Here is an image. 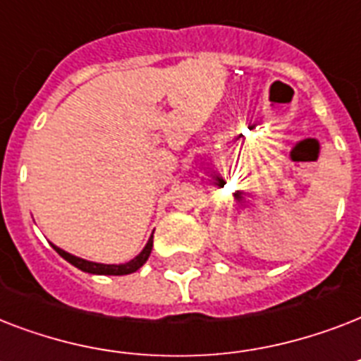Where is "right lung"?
<instances>
[{
  "mask_svg": "<svg viewBox=\"0 0 361 361\" xmlns=\"http://www.w3.org/2000/svg\"><path fill=\"white\" fill-rule=\"evenodd\" d=\"M56 251H58L59 257H63L67 262H71L75 268L82 269V271H86V274H93V275H129L135 274L136 269H140L146 260L149 258V252H152L153 247V234L149 236L147 243L144 245L138 255H136L133 260L125 264H99V262H92V260H86V258L75 257V255H71V252L63 251V249H59V247L52 245Z\"/></svg>",
  "mask_w": 361,
  "mask_h": 361,
  "instance_id": "add662e5",
  "label": "right lung"
}]
</instances>
